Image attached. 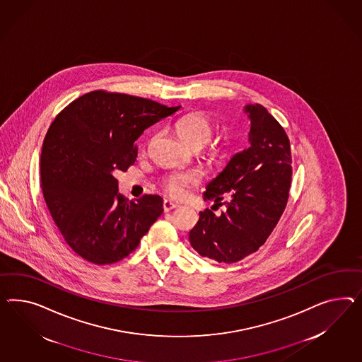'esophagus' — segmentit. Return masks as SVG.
<instances>
[{"label":"esophagus","instance_id":"obj_1","mask_svg":"<svg viewBox=\"0 0 362 362\" xmlns=\"http://www.w3.org/2000/svg\"><path fill=\"white\" fill-rule=\"evenodd\" d=\"M177 204L176 203H173L171 200H165L163 202V211L165 212H170L171 209H175V208H177Z\"/></svg>","mask_w":362,"mask_h":362}]
</instances>
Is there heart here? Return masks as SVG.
<instances>
[{
	"label": "heart",
	"mask_w": 362,
	"mask_h": 362,
	"mask_svg": "<svg viewBox=\"0 0 362 362\" xmlns=\"http://www.w3.org/2000/svg\"><path fill=\"white\" fill-rule=\"evenodd\" d=\"M176 132L180 137L192 147L204 146L214 134V127L209 118L202 112H192L177 119ZM200 176L194 171L173 173L165 179V189L171 196L183 195L187 186L197 185Z\"/></svg>",
	"instance_id": "heart-1"
}]
</instances>
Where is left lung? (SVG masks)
<instances>
[{
    "label": "left lung",
    "mask_w": 362,
    "mask_h": 362,
    "mask_svg": "<svg viewBox=\"0 0 362 362\" xmlns=\"http://www.w3.org/2000/svg\"><path fill=\"white\" fill-rule=\"evenodd\" d=\"M245 112L252 122L250 147L235 154L204 192L226 211L216 216L206 208L189 232L199 255L225 264L241 261L266 243L287 206L293 180L290 139L282 125L259 104Z\"/></svg>",
    "instance_id": "obj_1"
}]
</instances>
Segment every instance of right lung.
I'll return each mask as SVG.
<instances>
[{
  "mask_svg": "<svg viewBox=\"0 0 362 362\" xmlns=\"http://www.w3.org/2000/svg\"><path fill=\"white\" fill-rule=\"evenodd\" d=\"M177 109L98 89L74 100L51 124L40 186L63 238L86 261L110 264L127 258L162 215L160 196L127 202L113 173L134 165L137 138Z\"/></svg>",
  "mask_w": 362,
  "mask_h": 362,
  "instance_id": "right-lung-1",
  "label": "right lung"
}]
</instances>
